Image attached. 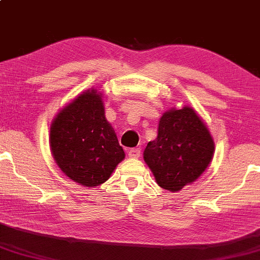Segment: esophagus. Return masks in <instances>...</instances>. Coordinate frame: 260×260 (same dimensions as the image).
<instances>
[{
    "label": "esophagus",
    "mask_w": 260,
    "mask_h": 260,
    "mask_svg": "<svg viewBox=\"0 0 260 260\" xmlns=\"http://www.w3.org/2000/svg\"><path fill=\"white\" fill-rule=\"evenodd\" d=\"M140 153H141L140 148H133L128 152V156L131 158H138L139 156H140Z\"/></svg>",
    "instance_id": "esophagus-1"
}]
</instances>
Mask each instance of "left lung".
<instances>
[{
  "label": "left lung",
  "instance_id": "obj_1",
  "mask_svg": "<svg viewBox=\"0 0 260 260\" xmlns=\"http://www.w3.org/2000/svg\"><path fill=\"white\" fill-rule=\"evenodd\" d=\"M214 152L208 126L192 107L184 105L161 115L157 137L147 143L143 160L161 188L176 192L202 175Z\"/></svg>",
  "mask_w": 260,
  "mask_h": 260
}]
</instances>
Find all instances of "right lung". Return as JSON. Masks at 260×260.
Instances as JSON below:
<instances>
[{
	"instance_id": "right-lung-1",
	"label": "right lung",
	"mask_w": 260,
	"mask_h": 260,
	"mask_svg": "<svg viewBox=\"0 0 260 260\" xmlns=\"http://www.w3.org/2000/svg\"><path fill=\"white\" fill-rule=\"evenodd\" d=\"M49 143L61 172L87 188L106 182L125 158L105 117L103 93L95 88L81 92L60 108L51 121Z\"/></svg>"
}]
</instances>
